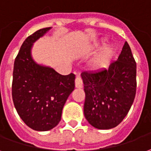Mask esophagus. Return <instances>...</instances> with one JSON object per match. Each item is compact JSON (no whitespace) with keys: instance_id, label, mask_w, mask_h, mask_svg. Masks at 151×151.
Returning a JSON list of instances; mask_svg holds the SVG:
<instances>
[{"instance_id":"esophagus-1","label":"esophagus","mask_w":151,"mask_h":151,"mask_svg":"<svg viewBox=\"0 0 151 151\" xmlns=\"http://www.w3.org/2000/svg\"><path fill=\"white\" fill-rule=\"evenodd\" d=\"M75 83H76V88H83V81H82V79L80 76H77L76 78Z\"/></svg>"}]
</instances>
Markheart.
I'll use <instances>...</instances> for the list:
<instances>
[{
	"mask_svg": "<svg viewBox=\"0 0 151 151\" xmlns=\"http://www.w3.org/2000/svg\"><path fill=\"white\" fill-rule=\"evenodd\" d=\"M104 43V40L102 41ZM114 54V48L110 45H107L102 49L101 53L92 61V67L96 69H101L104 68L109 63Z\"/></svg>",
	"mask_w": 151,
	"mask_h": 151,
	"instance_id": "b5f03b06",
	"label": "heart"
}]
</instances>
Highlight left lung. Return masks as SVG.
<instances>
[{
	"label": "left lung",
	"instance_id": "1",
	"mask_svg": "<svg viewBox=\"0 0 151 151\" xmlns=\"http://www.w3.org/2000/svg\"><path fill=\"white\" fill-rule=\"evenodd\" d=\"M136 70L131 49L125 42L108 69L81 73L85 92L83 113L90 125L109 129L123 121L136 94Z\"/></svg>",
	"mask_w": 151,
	"mask_h": 151
}]
</instances>
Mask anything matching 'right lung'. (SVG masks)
<instances>
[{
    "mask_svg": "<svg viewBox=\"0 0 151 151\" xmlns=\"http://www.w3.org/2000/svg\"><path fill=\"white\" fill-rule=\"evenodd\" d=\"M51 29H38L24 41L14 61L12 96L18 115L29 128L50 130L61 120L63 108L75 88L74 74L62 76L38 64L31 55L33 45Z\"/></svg>",
    "mask_w": 151,
    "mask_h": 151,
    "instance_id": "1",
    "label": "right lung"
}]
</instances>
